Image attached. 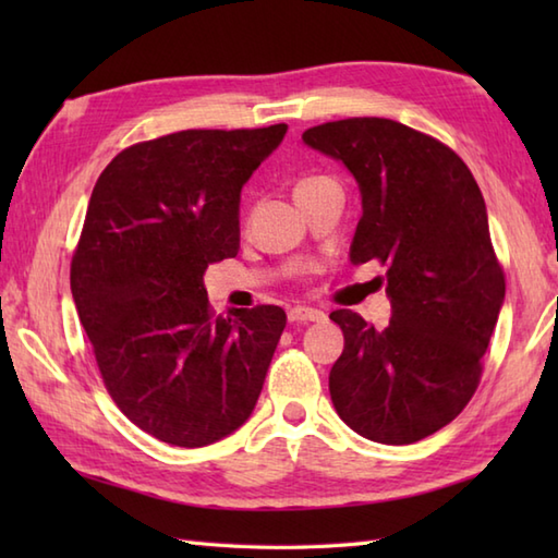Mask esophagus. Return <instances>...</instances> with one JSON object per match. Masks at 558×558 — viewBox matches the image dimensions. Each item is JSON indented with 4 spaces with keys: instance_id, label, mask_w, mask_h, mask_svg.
Listing matches in <instances>:
<instances>
[{
    "instance_id": "esophagus-1",
    "label": "esophagus",
    "mask_w": 558,
    "mask_h": 558,
    "mask_svg": "<svg viewBox=\"0 0 558 558\" xmlns=\"http://www.w3.org/2000/svg\"><path fill=\"white\" fill-rule=\"evenodd\" d=\"M288 318L292 324H306V322H324L326 314L314 306H292L288 312Z\"/></svg>"
}]
</instances>
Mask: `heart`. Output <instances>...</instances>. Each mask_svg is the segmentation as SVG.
<instances>
[{"label": "heart", "mask_w": 558, "mask_h": 558, "mask_svg": "<svg viewBox=\"0 0 558 558\" xmlns=\"http://www.w3.org/2000/svg\"><path fill=\"white\" fill-rule=\"evenodd\" d=\"M322 180H326V177H304V180H300V182H298V186H294V192H302V189L312 186V184L322 182Z\"/></svg>", "instance_id": "b5f03b06"}]
</instances>
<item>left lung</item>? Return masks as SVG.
<instances>
[{
  "mask_svg": "<svg viewBox=\"0 0 558 558\" xmlns=\"http://www.w3.org/2000/svg\"><path fill=\"white\" fill-rule=\"evenodd\" d=\"M302 138L357 180L350 260H378L393 304L381 330L357 312L330 314L345 336L330 400L364 438L422 441L475 396L506 298L482 192L453 148L384 117L326 122Z\"/></svg>",
  "mask_w": 558,
  "mask_h": 558,
  "instance_id": "8db88e82",
  "label": "left lung"
}]
</instances>
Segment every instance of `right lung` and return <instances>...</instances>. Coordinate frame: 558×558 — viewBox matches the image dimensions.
Listing matches in <instances>:
<instances>
[{
    "label": "right lung",
    "instance_id": "right-lung-1",
    "mask_svg": "<svg viewBox=\"0 0 558 558\" xmlns=\"http://www.w3.org/2000/svg\"><path fill=\"white\" fill-rule=\"evenodd\" d=\"M288 132L186 129L117 153L71 256L102 384L138 429L201 448L248 420L286 328L280 306L218 316L208 264L240 252V192Z\"/></svg>",
    "mask_w": 558,
    "mask_h": 558
}]
</instances>
